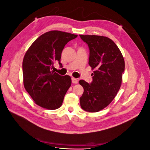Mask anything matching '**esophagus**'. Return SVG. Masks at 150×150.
Instances as JSON below:
<instances>
[{"label": "esophagus", "instance_id": "1", "mask_svg": "<svg viewBox=\"0 0 150 150\" xmlns=\"http://www.w3.org/2000/svg\"><path fill=\"white\" fill-rule=\"evenodd\" d=\"M72 83L74 84H77L78 83V79H76L74 78H72Z\"/></svg>", "mask_w": 150, "mask_h": 150}]
</instances>
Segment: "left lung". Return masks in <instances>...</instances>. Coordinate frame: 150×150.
<instances>
[{"mask_svg":"<svg viewBox=\"0 0 150 150\" xmlns=\"http://www.w3.org/2000/svg\"><path fill=\"white\" fill-rule=\"evenodd\" d=\"M89 49V65L94 69L90 84L80 80L84 88L80 98L81 108L98 112L111 103L120 89L125 61L116 44L107 37L79 35Z\"/></svg>","mask_w":150,"mask_h":150,"instance_id":"left-lung-1","label":"left lung"}]
</instances>
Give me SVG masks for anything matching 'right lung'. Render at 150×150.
Segmentation results:
<instances>
[{"label": "right lung", "mask_w": 150, "mask_h": 150, "mask_svg": "<svg viewBox=\"0 0 150 150\" xmlns=\"http://www.w3.org/2000/svg\"><path fill=\"white\" fill-rule=\"evenodd\" d=\"M78 35L59 30L49 31L39 37L27 51L23 62L24 85L35 104L48 110H56L71 85L69 76H61L52 70L66 44Z\"/></svg>", "instance_id": "1"}]
</instances>
